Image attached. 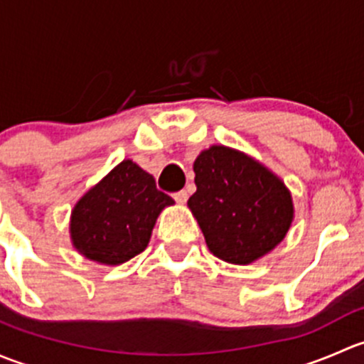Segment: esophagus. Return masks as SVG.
<instances>
[{"instance_id": "1", "label": "esophagus", "mask_w": 364, "mask_h": 364, "mask_svg": "<svg viewBox=\"0 0 364 364\" xmlns=\"http://www.w3.org/2000/svg\"><path fill=\"white\" fill-rule=\"evenodd\" d=\"M174 200L178 204H185L186 200H188V192H186V190H181V192L174 193Z\"/></svg>"}]
</instances>
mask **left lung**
<instances>
[{
  "label": "left lung",
  "instance_id": "1",
  "mask_svg": "<svg viewBox=\"0 0 364 364\" xmlns=\"http://www.w3.org/2000/svg\"><path fill=\"white\" fill-rule=\"evenodd\" d=\"M197 192L188 208L209 252L229 264L262 259L287 236L294 220L291 190L250 155L215 144L193 161Z\"/></svg>",
  "mask_w": 364,
  "mask_h": 364
}]
</instances>
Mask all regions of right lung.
<instances>
[{
    "mask_svg": "<svg viewBox=\"0 0 364 364\" xmlns=\"http://www.w3.org/2000/svg\"><path fill=\"white\" fill-rule=\"evenodd\" d=\"M174 200L134 160H123L73 205L70 240L86 259L119 266L146 250L156 218Z\"/></svg>",
    "mask_w": 364,
    "mask_h": 364,
    "instance_id": "1",
    "label": "right lung"
}]
</instances>
